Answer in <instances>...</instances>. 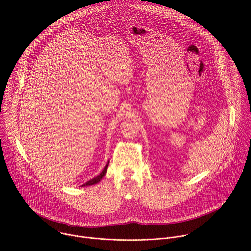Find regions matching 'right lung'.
Instances as JSON below:
<instances>
[{
	"label": "right lung",
	"instance_id": "add662e5",
	"mask_svg": "<svg viewBox=\"0 0 251 251\" xmlns=\"http://www.w3.org/2000/svg\"><path fill=\"white\" fill-rule=\"evenodd\" d=\"M108 165H109V161L107 162V164H106V166H105V168L103 169V171L97 176H95V177H93V178H91L90 181H88V182H86L85 184H83L82 185V187H87V186H92V185H95V184H97V183H99L101 180H102V177L106 175V172H107V168H108Z\"/></svg>",
	"mask_w": 251,
	"mask_h": 251
}]
</instances>
